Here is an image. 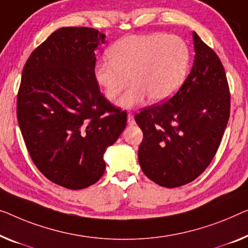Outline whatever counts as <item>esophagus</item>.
<instances>
[{"label":"esophagus","instance_id":"esophagus-1","mask_svg":"<svg viewBox=\"0 0 248 248\" xmlns=\"http://www.w3.org/2000/svg\"><path fill=\"white\" fill-rule=\"evenodd\" d=\"M128 124L130 125L135 124V117H134V113H132V112H128Z\"/></svg>","mask_w":248,"mask_h":248}]
</instances>
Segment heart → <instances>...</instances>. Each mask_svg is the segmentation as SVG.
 Returning a JSON list of instances; mask_svg holds the SVG:
<instances>
[{
  "mask_svg": "<svg viewBox=\"0 0 248 248\" xmlns=\"http://www.w3.org/2000/svg\"><path fill=\"white\" fill-rule=\"evenodd\" d=\"M108 58L97 62L95 80L106 98L114 100L128 86L120 106L132 108L148 97L160 102L182 86L189 65L187 43L165 33L130 35L120 39L108 50Z\"/></svg>",
  "mask_w": 248,
  "mask_h": 248,
  "instance_id": "heart-1",
  "label": "heart"
}]
</instances>
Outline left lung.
Wrapping results in <instances>:
<instances>
[{
	"label": "left lung",
	"instance_id": "obj_1",
	"mask_svg": "<svg viewBox=\"0 0 248 248\" xmlns=\"http://www.w3.org/2000/svg\"><path fill=\"white\" fill-rule=\"evenodd\" d=\"M193 69L179 90L135 116L142 130L138 160L161 187L193 182L212 162L230 119L231 93L218 55L194 32Z\"/></svg>",
	"mask_w": 248,
	"mask_h": 248
}]
</instances>
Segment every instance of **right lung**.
<instances>
[{"label":"right lung","mask_w":248,"mask_h":248,"mask_svg":"<svg viewBox=\"0 0 248 248\" xmlns=\"http://www.w3.org/2000/svg\"><path fill=\"white\" fill-rule=\"evenodd\" d=\"M105 33L61 28L25 62L16 117L30 157L51 182L87 188L106 169L103 153L116 142L127 112L105 98L95 80V53Z\"/></svg>","instance_id":"right-lung-1"}]
</instances>
